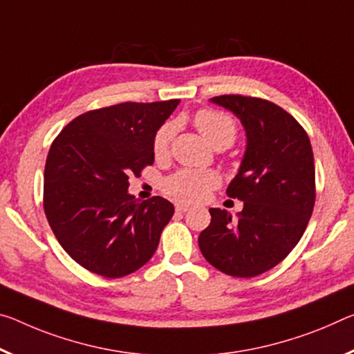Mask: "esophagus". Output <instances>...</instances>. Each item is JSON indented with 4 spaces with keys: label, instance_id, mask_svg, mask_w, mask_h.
<instances>
[{
    "label": "esophagus",
    "instance_id": "esophagus-1",
    "mask_svg": "<svg viewBox=\"0 0 354 354\" xmlns=\"http://www.w3.org/2000/svg\"><path fill=\"white\" fill-rule=\"evenodd\" d=\"M175 207H176L178 212H186V211L190 209V206L189 205H184V203H176Z\"/></svg>",
    "mask_w": 354,
    "mask_h": 354
}]
</instances>
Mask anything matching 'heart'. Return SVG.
<instances>
[{
  "instance_id": "1",
  "label": "heart",
  "mask_w": 354,
  "mask_h": 354,
  "mask_svg": "<svg viewBox=\"0 0 354 354\" xmlns=\"http://www.w3.org/2000/svg\"><path fill=\"white\" fill-rule=\"evenodd\" d=\"M195 126L203 133V137L209 142L212 147H232L238 136L236 122L227 113L217 110H200L195 115ZM176 124L173 121H168L162 124L153 138V151L157 157L165 156L170 149L171 140L175 137ZM218 184V176L214 171L207 170H192V168H184L173 173L164 181V189L168 195L183 201H200L207 197Z\"/></svg>"
}]
</instances>
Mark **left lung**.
I'll list each match as a JSON object with an SVG mask.
<instances>
[{
    "instance_id": "left-lung-1",
    "label": "left lung",
    "mask_w": 354,
    "mask_h": 354,
    "mask_svg": "<svg viewBox=\"0 0 354 354\" xmlns=\"http://www.w3.org/2000/svg\"><path fill=\"white\" fill-rule=\"evenodd\" d=\"M211 102L239 118L248 147L227 195L244 201L238 221L211 207L198 245L233 277L269 271L299 243L315 205V165L307 132L288 111L260 97L225 94Z\"/></svg>"
}]
</instances>
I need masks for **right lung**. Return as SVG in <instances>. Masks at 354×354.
I'll list each match as a JSON object with an SVG mask.
<instances>
[{
  "instance_id": "1",
  "label": "right lung",
  "mask_w": 354,
  "mask_h": 354,
  "mask_svg": "<svg viewBox=\"0 0 354 354\" xmlns=\"http://www.w3.org/2000/svg\"><path fill=\"white\" fill-rule=\"evenodd\" d=\"M179 99L124 102L72 120L50 147L44 211L72 260L99 276L137 271L159 245L175 206L127 192L129 178L153 165V138Z\"/></svg>"
}]
</instances>
